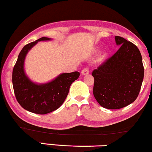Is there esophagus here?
Returning <instances> with one entry per match:
<instances>
[{
	"mask_svg": "<svg viewBox=\"0 0 152 152\" xmlns=\"http://www.w3.org/2000/svg\"><path fill=\"white\" fill-rule=\"evenodd\" d=\"M88 72H89V70H88V68H84L82 71V74L83 75H88Z\"/></svg>",
	"mask_w": 152,
	"mask_h": 152,
	"instance_id": "obj_1",
	"label": "esophagus"
}]
</instances>
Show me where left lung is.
<instances>
[{
	"instance_id": "1",
	"label": "left lung",
	"mask_w": 152,
	"mask_h": 152,
	"mask_svg": "<svg viewBox=\"0 0 152 152\" xmlns=\"http://www.w3.org/2000/svg\"><path fill=\"white\" fill-rule=\"evenodd\" d=\"M119 49L92 72L94 96L102 107L117 110L134 102L144 78L140 52L136 45L115 36Z\"/></svg>"
}]
</instances>
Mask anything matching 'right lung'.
<instances>
[{"label":"right lung","mask_w":152,"mask_h":152,"mask_svg":"<svg viewBox=\"0 0 152 152\" xmlns=\"http://www.w3.org/2000/svg\"><path fill=\"white\" fill-rule=\"evenodd\" d=\"M42 37L25 45L19 53L12 71L14 92L23 109L38 115H45L61 107L68 96L70 86L80 77V72L62 73L50 82L36 84L24 72V61L27 53L40 41L50 40Z\"/></svg>","instance_id":"1"}]
</instances>
